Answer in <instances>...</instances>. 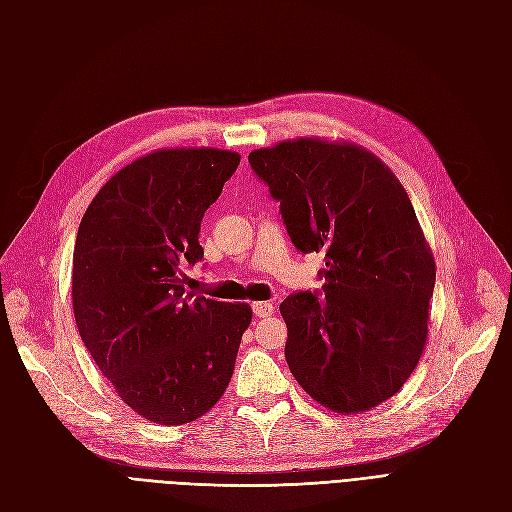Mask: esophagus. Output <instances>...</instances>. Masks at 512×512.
<instances>
[{
	"mask_svg": "<svg viewBox=\"0 0 512 512\" xmlns=\"http://www.w3.org/2000/svg\"><path fill=\"white\" fill-rule=\"evenodd\" d=\"M273 303H269V301H258V303H254L252 305V311H254V315L256 317H269L271 313H273Z\"/></svg>",
	"mask_w": 512,
	"mask_h": 512,
	"instance_id": "34e87169",
	"label": "esophagus"
}]
</instances>
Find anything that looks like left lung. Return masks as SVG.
<instances>
[{"label":"left lung","mask_w":512,"mask_h":512,"mask_svg":"<svg viewBox=\"0 0 512 512\" xmlns=\"http://www.w3.org/2000/svg\"><path fill=\"white\" fill-rule=\"evenodd\" d=\"M296 250L324 252V294L279 305L286 360L322 407L354 415L392 398L424 354L436 264L407 190L356 144L298 137L250 152Z\"/></svg>","instance_id":"obj_1"}]
</instances>
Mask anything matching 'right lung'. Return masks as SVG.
<instances>
[{
	"label": "right lung",
	"mask_w": 512,
	"mask_h": 512,
	"mask_svg": "<svg viewBox=\"0 0 512 512\" xmlns=\"http://www.w3.org/2000/svg\"><path fill=\"white\" fill-rule=\"evenodd\" d=\"M241 156L165 148L103 184L78 226L72 303L80 339L120 400L154 424L205 415L231 383L245 303L184 288L203 258L201 220Z\"/></svg>",
	"instance_id": "right-lung-1"
}]
</instances>
